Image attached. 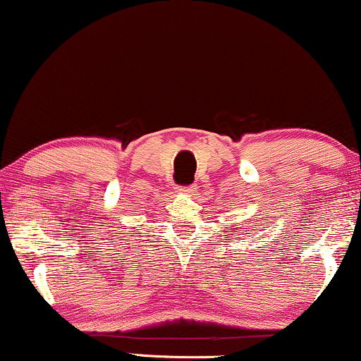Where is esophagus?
Returning a JSON list of instances; mask_svg holds the SVG:
<instances>
[{"mask_svg":"<svg viewBox=\"0 0 361 361\" xmlns=\"http://www.w3.org/2000/svg\"><path fill=\"white\" fill-rule=\"evenodd\" d=\"M196 188L195 186H176V191L183 192V195H191V192H195Z\"/></svg>","mask_w":361,"mask_h":361,"instance_id":"34e87169","label":"esophagus"}]
</instances>
